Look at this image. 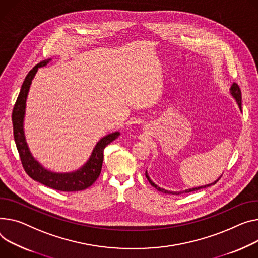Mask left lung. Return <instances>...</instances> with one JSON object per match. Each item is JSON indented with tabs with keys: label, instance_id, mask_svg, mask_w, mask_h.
I'll return each instance as SVG.
<instances>
[{
	"label": "left lung",
	"instance_id": "8db88e82",
	"mask_svg": "<svg viewBox=\"0 0 258 258\" xmlns=\"http://www.w3.org/2000/svg\"><path fill=\"white\" fill-rule=\"evenodd\" d=\"M230 93H231V95L234 97V99L236 100V102H237V105H238L239 109L242 110V92H241V89H239L238 85H237L236 83H233V84H232L231 88H230ZM145 175H146V178H147V180L149 181V183H150L152 186L156 187L158 191L163 192V193H168V194H173V195H179V194H182V193H190V192H193V191L200 190V188L208 187V186H210V185H212V184L217 183V181H219V179H220V178H218L215 182H213V183H211V184H207V185H203V186H198V187H194V188H188V190H184V191H182V192H170V191L165 190V188H161L160 186H158L156 183H154V182L149 178L148 173H147V171L145 172Z\"/></svg>",
	"mask_w": 258,
	"mask_h": 258
}]
</instances>
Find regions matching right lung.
Listing matches in <instances>:
<instances>
[{"instance_id":"1","label":"right lung","mask_w":258,"mask_h":258,"mask_svg":"<svg viewBox=\"0 0 258 258\" xmlns=\"http://www.w3.org/2000/svg\"><path fill=\"white\" fill-rule=\"evenodd\" d=\"M50 59L41 61L34 66L27 75L19 96L15 101V105L12 111V124H13V136L16 144L17 151H19L22 165L26 173L34 180H36L54 190L63 192H78L85 190L94 183L98 178L102 161H104V149L105 147L114 141L120 135L119 132L112 133L104 138L100 139L95 145L90 159L82 168L71 173H56L44 169L31 154L24 134V117L26 109V100L28 92L32 83L33 78L35 77L38 68L45 66Z\"/></svg>"}]
</instances>
